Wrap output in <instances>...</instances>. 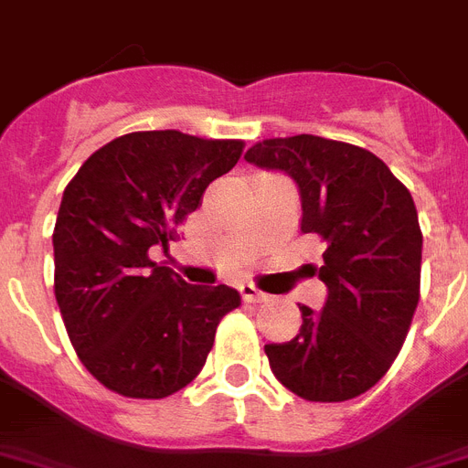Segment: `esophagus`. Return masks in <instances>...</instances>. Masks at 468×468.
Returning a JSON list of instances; mask_svg holds the SVG:
<instances>
[{"mask_svg": "<svg viewBox=\"0 0 468 468\" xmlns=\"http://www.w3.org/2000/svg\"><path fill=\"white\" fill-rule=\"evenodd\" d=\"M239 294H241L243 301H249V303H265V301L270 299L265 292L256 289L253 284H241V287H239Z\"/></svg>", "mask_w": 468, "mask_h": 468, "instance_id": "esophagus-1", "label": "esophagus"}]
</instances>
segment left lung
Segmentation results:
<instances>
[{"label": "left lung", "mask_w": 468, "mask_h": 468, "mask_svg": "<svg viewBox=\"0 0 468 468\" xmlns=\"http://www.w3.org/2000/svg\"><path fill=\"white\" fill-rule=\"evenodd\" d=\"M243 157L296 181L301 231L325 243V306H299V335L265 345L270 368L306 401L364 395L395 364L419 306L423 234L411 193L370 150L330 138H265Z\"/></svg>", "instance_id": "left-lung-1"}]
</instances>
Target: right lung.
<instances>
[{
	"instance_id": "obj_1",
	"label": "right lung",
	"mask_w": 468,
	"mask_h": 468,
	"mask_svg": "<svg viewBox=\"0 0 468 468\" xmlns=\"http://www.w3.org/2000/svg\"><path fill=\"white\" fill-rule=\"evenodd\" d=\"M243 153L237 138L133 131L95 150L64 188L54 225V296L80 364L129 399H165L206 366L227 284L196 287L150 258Z\"/></svg>"
}]
</instances>
